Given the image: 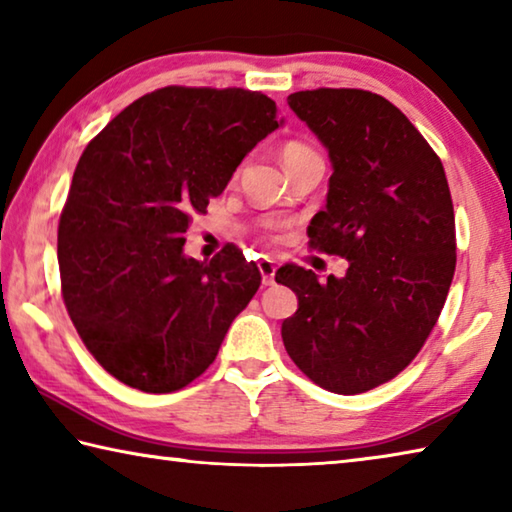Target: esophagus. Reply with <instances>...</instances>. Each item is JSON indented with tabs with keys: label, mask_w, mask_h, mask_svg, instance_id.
<instances>
[{
	"label": "esophagus",
	"mask_w": 512,
	"mask_h": 512,
	"mask_svg": "<svg viewBox=\"0 0 512 512\" xmlns=\"http://www.w3.org/2000/svg\"><path fill=\"white\" fill-rule=\"evenodd\" d=\"M257 266H259V273H262V284L264 287H271V284H275V262L273 259H268V257H262L257 262Z\"/></svg>",
	"instance_id": "1"
}]
</instances>
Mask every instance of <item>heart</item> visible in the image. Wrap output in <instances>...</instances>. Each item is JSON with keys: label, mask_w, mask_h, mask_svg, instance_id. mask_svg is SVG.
Returning a JSON list of instances; mask_svg holds the SVG:
<instances>
[{"label": "heart", "mask_w": 512, "mask_h": 512, "mask_svg": "<svg viewBox=\"0 0 512 512\" xmlns=\"http://www.w3.org/2000/svg\"><path fill=\"white\" fill-rule=\"evenodd\" d=\"M307 153H314V151H311L309 146L302 144V142H287V144L282 146V160H284V164L298 160V158H302V155H307Z\"/></svg>", "instance_id": "b5f03b06"}]
</instances>
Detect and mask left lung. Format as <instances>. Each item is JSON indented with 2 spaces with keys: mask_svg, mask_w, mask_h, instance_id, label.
Instances as JSON below:
<instances>
[{
  "mask_svg": "<svg viewBox=\"0 0 512 512\" xmlns=\"http://www.w3.org/2000/svg\"><path fill=\"white\" fill-rule=\"evenodd\" d=\"M287 101L334 167L309 246L350 266L323 284L296 264L275 273L298 296L282 341L320 388L366 393L409 366L443 311L456 268L452 194L436 151L379 94L318 88Z\"/></svg>",
  "mask_w": 512,
  "mask_h": 512,
  "instance_id": "8db88e82",
  "label": "left lung"
}]
</instances>
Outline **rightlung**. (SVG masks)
Listing matches in <instances>:
<instances>
[{"label": "right lung", "instance_id": "right-lung-1", "mask_svg": "<svg viewBox=\"0 0 512 512\" xmlns=\"http://www.w3.org/2000/svg\"><path fill=\"white\" fill-rule=\"evenodd\" d=\"M241 88L167 85L85 146L58 223L60 291L103 370L144 393H173L210 368L262 273L237 246L185 257L192 214L280 121Z\"/></svg>", "mask_w": 512, "mask_h": 512}]
</instances>
